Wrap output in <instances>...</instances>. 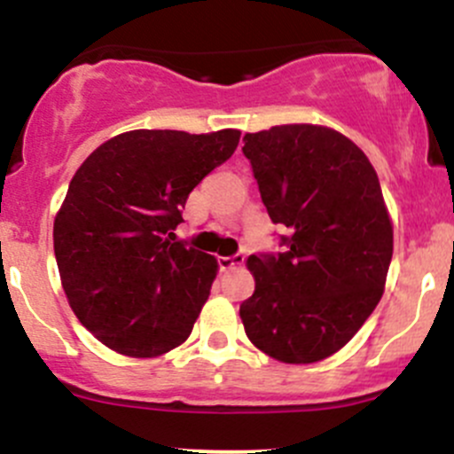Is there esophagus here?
I'll list each match as a JSON object with an SVG mask.
<instances>
[{
    "label": "esophagus",
    "instance_id": "esophagus-1",
    "mask_svg": "<svg viewBox=\"0 0 454 454\" xmlns=\"http://www.w3.org/2000/svg\"><path fill=\"white\" fill-rule=\"evenodd\" d=\"M244 261H246V256L241 253H237L232 256H219L217 263H219V270H223V272H226V270H232V268H237V265H241Z\"/></svg>",
    "mask_w": 454,
    "mask_h": 454
}]
</instances>
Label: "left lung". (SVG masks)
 I'll return each mask as SVG.
<instances>
[{
    "label": "left lung",
    "instance_id": "1",
    "mask_svg": "<svg viewBox=\"0 0 454 454\" xmlns=\"http://www.w3.org/2000/svg\"><path fill=\"white\" fill-rule=\"evenodd\" d=\"M261 200L290 237L277 254H250L254 294L239 316L270 358L309 364L356 336L380 303L393 226L375 168L340 131L281 125L244 136Z\"/></svg>",
    "mask_w": 454,
    "mask_h": 454
}]
</instances>
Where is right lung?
Returning <instances> with one entry per match:
<instances>
[{
  "label": "right lung",
  "mask_w": 454,
  "mask_h": 454,
  "mask_svg": "<svg viewBox=\"0 0 454 454\" xmlns=\"http://www.w3.org/2000/svg\"><path fill=\"white\" fill-rule=\"evenodd\" d=\"M241 131L136 129L91 151L54 217V256L76 318L109 349H176L217 277V259L171 241L189 193L235 153Z\"/></svg>",
  "instance_id": "1"
}]
</instances>
